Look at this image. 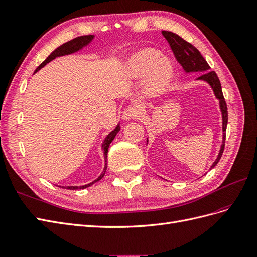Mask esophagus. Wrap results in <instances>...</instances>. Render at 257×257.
<instances>
[{
  "label": "esophagus",
  "instance_id": "esophagus-1",
  "mask_svg": "<svg viewBox=\"0 0 257 257\" xmlns=\"http://www.w3.org/2000/svg\"><path fill=\"white\" fill-rule=\"evenodd\" d=\"M140 117V109L137 106H128L122 113V119L123 120H134Z\"/></svg>",
  "mask_w": 257,
  "mask_h": 257
}]
</instances>
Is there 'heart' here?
I'll list each match as a JSON object with an SVG mask.
<instances>
[{
    "label": "heart",
    "mask_w": 257,
    "mask_h": 257,
    "mask_svg": "<svg viewBox=\"0 0 257 257\" xmlns=\"http://www.w3.org/2000/svg\"><path fill=\"white\" fill-rule=\"evenodd\" d=\"M127 72L131 79L147 77L146 93L149 96L162 95L172 82L174 66L168 57L157 50L144 49L129 58Z\"/></svg>",
    "instance_id": "obj_1"
}]
</instances>
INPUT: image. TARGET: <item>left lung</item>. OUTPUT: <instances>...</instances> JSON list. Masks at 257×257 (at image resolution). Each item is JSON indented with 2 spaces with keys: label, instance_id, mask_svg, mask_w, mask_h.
Segmentation results:
<instances>
[{
  "label": "left lung",
  "instance_id": "obj_1",
  "mask_svg": "<svg viewBox=\"0 0 257 257\" xmlns=\"http://www.w3.org/2000/svg\"><path fill=\"white\" fill-rule=\"evenodd\" d=\"M162 35L165 37L167 42L169 43L177 62L182 66L185 72H187V74L188 72H202L196 80H202V81L207 82L210 85V88L213 89L216 98L219 101V107H220L221 117H222V143L220 146L218 156H217L216 161L213 163V165L210 166V169H212L217 165V163L219 162L223 152V149H225L226 128L228 123L227 104L222 95L220 81L218 77H217L216 72L209 70L210 68L209 65L205 61V58L201 55L200 51L196 48H194L191 43L183 40L181 37L174 34V32L162 31ZM147 143H148V139H147Z\"/></svg>",
  "mask_w": 257,
  "mask_h": 257
}]
</instances>
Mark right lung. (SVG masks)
Listing matches in <instances>:
<instances>
[{
	"label": "right lung",
	"instance_id": "right-lung-1",
	"mask_svg": "<svg viewBox=\"0 0 257 257\" xmlns=\"http://www.w3.org/2000/svg\"><path fill=\"white\" fill-rule=\"evenodd\" d=\"M94 39V36L92 35H89V36H81V37H78V38H75L72 39V40L66 42L64 44H62L61 47H58L57 49H55L52 53L47 57V60H45L44 62H42L40 65H39V67L36 69L35 72H37L38 70H40L42 67H44L45 65H47L48 63H50L51 61L55 60L56 57H60V56H64V55H69V54H72V53H76V52L82 50L84 47H87V45L89 43H91V41L93 40ZM120 130V124L118 123L117 127L113 130L110 131V133L106 136V138H105L103 143H102V149H103V153H104V160H105V167H104V172L97 177V178L92 181L90 183H88V185H84V186H68V187H63L64 189H70V190H77V189H85L88 188L90 186L93 185V183L97 182L98 180H101L104 175H105V170H106L107 168V152H108V148H109V144L111 143V141L114 140V138L116 137V135L118 134V131Z\"/></svg>",
	"mask_w": 257,
	"mask_h": 257
}]
</instances>
